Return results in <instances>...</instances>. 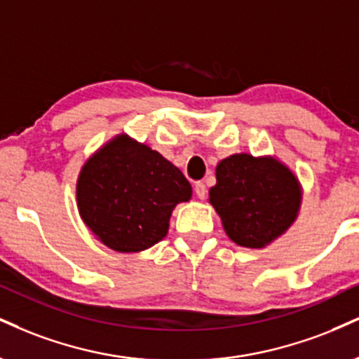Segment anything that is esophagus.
<instances>
[{
	"instance_id": "esophagus-1",
	"label": "esophagus",
	"mask_w": 359,
	"mask_h": 359,
	"mask_svg": "<svg viewBox=\"0 0 359 359\" xmlns=\"http://www.w3.org/2000/svg\"><path fill=\"white\" fill-rule=\"evenodd\" d=\"M194 192H196V196L198 198H205L207 196V189H205V184L202 182H197L196 185H194Z\"/></svg>"
}]
</instances>
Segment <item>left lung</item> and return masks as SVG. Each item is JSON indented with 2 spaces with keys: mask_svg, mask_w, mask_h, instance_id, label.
I'll list each match as a JSON object with an SVG mask.
<instances>
[{
  "mask_svg": "<svg viewBox=\"0 0 359 359\" xmlns=\"http://www.w3.org/2000/svg\"><path fill=\"white\" fill-rule=\"evenodd\" d=\"M215 179L209 201L236 244L264 248L294 222L301 204L299 182L274 158L231 155L219 162Z\"/></svg>",
  "mask_w": 359,
  "mask_h": 359,
  "instance_id": "8db88e82",
  "label": "left lung"
}]
</instances>
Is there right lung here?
Listing matches in <instances>:
<instances>
[{
	"instance_id": "obj_1",
	"label": "right lung",
	"mask_w": 359,
	"mask_h": 359,
	"mask_svg": "<svg viewBox=\"0 0 359 359\" xmlns=\"http://www.w3.org/2000/svg\"><path fill=\"white\" fill-rule=\"evenodd\" d=\"M191 196V184L174 163L127 135L88 158L76 184L83 222L118 252H138L162 241L174 207Z\"/></svg>"
}]
</instances>
